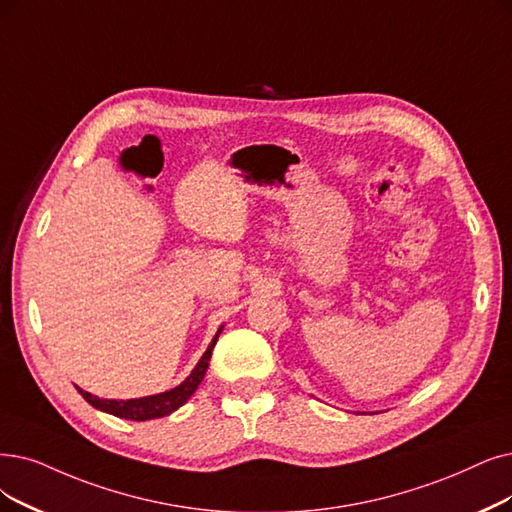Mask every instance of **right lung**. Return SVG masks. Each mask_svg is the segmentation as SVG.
Returning <instances> with one entry per match:
<instances>
[{
	"label": "right lung",
	"mask_w": 512,
	"mask_h": 512,
	"mask_svg": "<svg viewBox=\"0 0 512 512\" xmlns=\"http://www.w3.org/2000/svg\"><path fill=\"white\" fill-rule=\"evenodd\" d=\"M220 332H222V325H220V330L216 332V336L212 338L208 351L201 355V359L195 365V370L191 372V376L185 382H180L176 388H172V391L151 395V397L117 401V399H100V397H96L92 393H86L84 388H79V386H75V388L79 391V395L84 397L92 407H96V410L113 414L117 418L145 422V420H153V418L170 416L172 412L178 410L180 405H185L189 401V397L197 391V386L201 384L203 376H206V370H208V365H210V357H212V351H214V344H216Z\"/></svg>",
	"instance_id": "1"
}]
</instances>
